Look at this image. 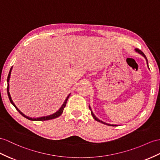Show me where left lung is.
<instances>
[{
	"instance_id": "8db88e82",
	"label": "left lung",
	"mask_w": 160,
	"mask_h": 160,
	"mask_svg": "<svg viewBox=\"0 0 160 160\" xmlns=\"http://www.w3.org/2000/svg\"><path fill=\"white\" fill-rule=\"evenodd\" d=\"M136 50V52H138V53H140V54H141V55L145 58L146 59V60H147V65H148V60H147V58H146V56H145V54H144V53L142 52H141V50L140 49H135ZM148 67H149V66H148ZM89 109H90V111H91V114H92V117L93 118V119H94L96 121H97V122H100V123H103V124H106V125H108V126H117V125H113V124H108V123H105V122H102V121L101 120H100V119H98V118H96V117L93 115V112L92 111V109H91V108H90V107H89Z\"/></svg>"
}]
</instances>
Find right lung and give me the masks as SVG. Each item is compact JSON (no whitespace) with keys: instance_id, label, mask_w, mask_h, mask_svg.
<instances>
[{"instance_id":"1","label":"right lung","mask_w":160,"mask_h":160,"mask_svg":"<svg viewBox=\"0 0 160 160\" xmlns=\"http://www.w3.org/2000/svg\"><path fill=\"white\" fill-rule=\"evenodd\" d=\"M11 70H12V67L10 69V71L9 72V75H8V77H7V82H8V85H7V94H8V96H9V100L11 103L12 104L13 106L15 107V108H16L17 111L20 113L22 116H24V118H26V119H28L29 120H31V121H45V120H49V119H55L56 118H58V117L60 116L62 113V112H63L64 111V107H66V104H67V100L69 98V96L70 94L67 96V98H66L65 101L64 102L63 104L62 105V107H60V108L59 110H58L57 112H56L55 113H53L52 115H48V116H45V117H41V118H29V117H27L24 114H23L22 112L19 111L18 108L16 107V106H15V104L13 102L12 100H11V96H10V93H9V78H10V75H11Z\"/></svg>"}]
</instances>
